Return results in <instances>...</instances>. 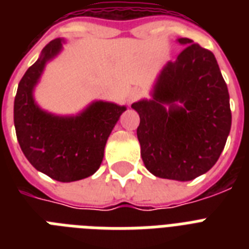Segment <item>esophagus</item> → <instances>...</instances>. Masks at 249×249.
Here are the masks:
<instances>
[{"instance_id":"obj_1","label":"esophagus","mask_w":249,"mask_h":249,"mask_svg":"<svg viewBox=\"0 0 249 249\" xmlns=\"http://www.w3.org/2000/svg\"><path fill=\"white\" fill-rule=\"evenodd\" d=\"M141 97V91L138 89H134L132 93L129 94V103H132V102L137 101L138 98Z\"/></svg>"}]
</instances>
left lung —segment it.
<instances>
[{
  "mask_svg": "<svg viewBox=\"0 0 249 249\" xmlns=\"http://www.w3.org/2000/svg\"><path fill=\"white\" fill-rule=\"evenodd\" d=\"M178 41L186 48L161 71L154 99L132 107L140 113L137 137L144 166L156 177L191 181L220 158L231 128V111L213 53L186 37ZM164 104L170 105L168 111Z\"/></svg>",
  "mask_w": 249,
  "mask_h": 249,
  "instance_id": "1",
  "label": "left lung"
}]
</instances>
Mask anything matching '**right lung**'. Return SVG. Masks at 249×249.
<instances>
[{
	"label": "right lung",
	"mask_w": 249,
	"mask_h": 249,
	"mask_svg": "<svg viewBox=\"0 0 249 249\" xmlns=\"http://www.w3.org/2000/svg\"><path fill=\"white\" fill-rule=\"evenodd\" d=\"M60 48L59 38L50 41L21 77L14 101V124L29 163L55 181L72 182L97 172L106 142L125 107L95 102L76 117H56L41 111L33 101V86L45 63Z\"/></svg>",
	"instance_id": "obj_1"
}]
</instances>
